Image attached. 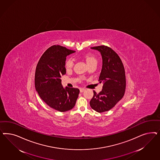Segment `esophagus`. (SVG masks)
Segmentation results:
<instances>
[{"label": "esophagus", "instance_id": "1", "mask_svg": "<svg viewBox=\"0 0 160 160\" xmlns=\"http://www.w3.org/2000/svg\"><path fill=\"white\" fill-rule=\"evenodd\" d=\"M84 90H85V89L83 88H80V92H84Z\"/></svg>", "mask_w": 160, "mask_h": 160}]
</instances>
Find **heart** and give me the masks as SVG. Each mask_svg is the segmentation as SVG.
<instances>
[{
	"mask_svg": "<svg viewBox=\"0 0 160 160\" xmlns=\"http://www.w3.org/2000/svg\"><path fill=\"white\" fill-rule=\"evenodd\" d=\"M85 59L87 62L88 66L94 63H97V59L95 58L92 54H87L85 56ZM74 58H68L66 61L65 63V66L67 70H70L72 68H73L74 65Z\"/></svg>",
	"mask_w": 160,
	"mask_h": 160,
	"instance_id": "b5f03b06",
	"label": "heart"
}]
</instances>
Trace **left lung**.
<instances>
[{
	"instance_id": "left-lung-1",
	"label": "left lung",
	"mask_w": 160,
	"mask_h": 160,
	"mask_svg": "<svg viewBox=\"0 0 160 160\" xmlns=\"http://www.w3.org/2000/svg\"><path fill=\"white\" fill-rule=\"evenodd\" d=\"M102 54V69L98 81L103 83L102 91L94 96L90 105L98 112H107L115 106L123 97L126 87L125 70L121 58L112 49L106 46L91 48Z\"/></svg>"
}]
</instances>
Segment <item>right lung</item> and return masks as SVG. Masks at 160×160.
<instances>
[{"mask_svg":"<svg viewBox=\"0 0 160 160\" xmlns=\"http://www.w3.org/2000/svg\"><path fill=\"white\" fill-rule=\"evenodd\" d=\"M75 51L59 45L48 48L37 64L34 85L42 100L48 106L60 112L72 109L80 90L77 88H64L62 76L66 73V57Z\"/></svg>","mask_w":160,"mask_h":160,"instance_id":"1","label":"right lung"}]
</instances>
